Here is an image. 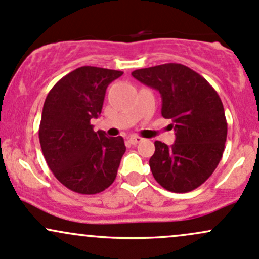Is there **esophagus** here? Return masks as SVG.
<instances>
[{
  "label": "esophagus",
  "mask_w": 259,
  "mask_h": 259,
  "mask_svg": "<svg viewBox=\"0 0 259 259\" xmlns=\"http://www.w3.org/2000/svg\"><path fill=\"white\" fill-rule=\"evenodd\" d=\"M128 142L131 144H133V146H136V144H138L140 142H142V138L138 137V136H132V137L128 138Z\"/></svg>",
  "instance_id": "1"
}]
</instances>
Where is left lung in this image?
Instances as JSON below:
<instances>
[{"label":"left lung","mask_w":259,"mask_h":259,"mask_svg":"<svg viewBox=\"0 0 259 259\" xmlns=\"http://www.w3.org/2000/svg\"><path fill=\"white\" fill-rule=\"evenodd\" d=\"M132 76L159 91L162 116L171 119L175 142H154L149 159L154 179L173 193L199 188L221 160L227 122L219 94L206 79L183 64L169 63L138 69Z\"/></svg>","instance_id":"1"}]
</instances>
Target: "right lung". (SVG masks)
Returning <instances> with one entry per match:
<instances>
[{"label":"right lung","instance_id":"obj_1","mask_svg":"<svg viewBox=\"0 0 259 259\" xmlns=\"http://www.w3.org/2000/svg\"><path fill=\"white\" fill-rule=\"evenodd\" d=\"M122 74L81 66L62 77L44 101L41 152L54 177L75 193L94 195L116 179L126 152L123 138L95 132L90 119L99 117L107 86Z\"/></svg>","mask_w":259,"mask_h":259}]
</instances>
